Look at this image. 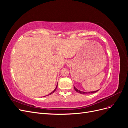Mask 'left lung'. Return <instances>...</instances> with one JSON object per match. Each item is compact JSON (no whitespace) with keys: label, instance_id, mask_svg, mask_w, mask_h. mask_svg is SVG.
Wrapping results in <instances>:
<instances>
[{"label":"left lung","instance_id":"8db88e82","mask_svg":"<svg viewBox=\"0 0 128 128\" xmlns=\"http://www.w3.org/2000/svg\"><path fill=\"white\" fill-rule=\"evenodd\" d=\"M74 89L77 92H78L80 93V94H94V93H96L97 92L98 90H96V91H91V92H84V91H81L79 90H78V89H77L75 86H74Z\"/></svg>","mask_w":128,"mask_h":128}]
</instances>
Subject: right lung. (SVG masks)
I'll use <instances>...</instances> for the list:
<instances>
[{"mask_svg": "<svg viewBox=\"0 0 128 128\" xmlns=\"http://www.w3.org/2000/svg\"><path fill=\"white\" fill-rule=\"evenodd\" d=\"M57 86H56V88H55V89H54V91H53V92H51V93H50V94H48V95H50V94H53V92H54V91H56V88H57Z\"/></svg>", "mask_w": 128, "mask_h": 128, "instance_id": "1", "label": "right lung"}]
</instances>
